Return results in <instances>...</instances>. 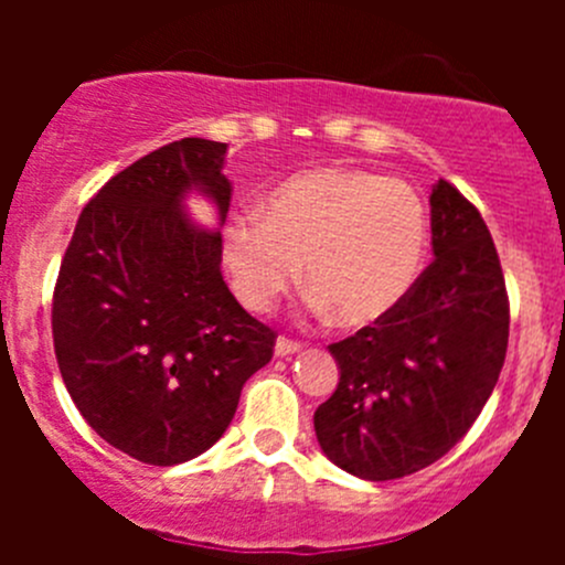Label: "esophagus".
Instances as JSON below:
<instances>
[{"mask_svg":"<svg viewBox=\"0 0 565 565\" xmlns=\"http://www.w3.org/2000/svg\"><path fill=\"white\" fill-rule=\"evenodd\" d=\"M300 350H303V344H300V341L287 339V335H278V339H276V355L278 358L295 355V352H300Z\"/></svg>","mask_w":565,"mask_h":565,"instance_id":"esophagus-1","label":"esophagus"}]
</instances>
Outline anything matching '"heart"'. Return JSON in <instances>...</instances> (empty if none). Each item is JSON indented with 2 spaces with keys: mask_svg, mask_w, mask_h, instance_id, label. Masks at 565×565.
Masks as SVG:
<instances>
[{
  "mask_svg": "<svg viewBox=\"0 0 565 565\" xmlns=\"http://www.w3.org/2000/svg\"><path fill=\"white\" fill-rule=\"evenodd\" d=\"M429 246V215L413 185L366 169H311L273 185L259 215H232L221 256L250 311H270L300 278L317 311L363 328L413 292Z\"/></svg>",
  "mask_w": 565,
  "mask_h": 565,
  "instance_id": "obj_1",
  "label": "heart"
}]
</instances>
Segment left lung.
I'll use <instances>...</instances> for the list:
<instances>
[{
    "instance_id": "1",
    "label": "left lung",
    "mask_w": 565,
    "mask_h": 565,
    "mask_svg": "<svg viewBox=\"0 0 565 565\" xmlns=\"http://www.w3.org/2000/svg\"><path fill=\"white\" fill-rule=\"evenodd\" d=\"M435 262L396 311L330 344L341 369L315 413L324 457L366 481L413 476L467 435L498 385L509 295L481 213L431 188Z\"/></svg>"
}]
</instances>
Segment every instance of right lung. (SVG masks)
Here are the masks:
<instances>
[{
    "label": "right lung",
    "mask_w": 565,
    "mask_h": 565,
    "mask_svg": "<svg viewBox=\"0 0 565 565\" xmlns=\"http://www.w3.org/2000/svg\"><path fill=\"white\" fill-rule=\"evenodd\" d=\"M224 158V141L180 139L114 174L78 215L56 278L65 388L108 446L145 465L207 451L276 347L221 276V232L182 210L199 191L226 218Z\"/></svg>",
    "instance_id": "1"
}]
</instances>
